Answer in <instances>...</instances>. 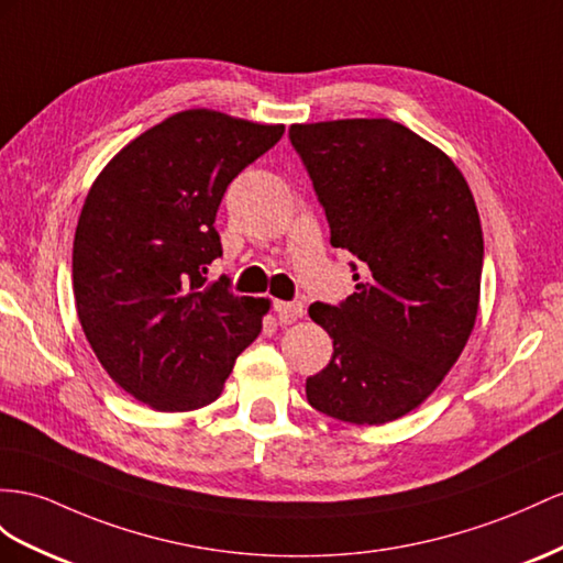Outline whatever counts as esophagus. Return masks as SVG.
<instances>
[{
    "label": "esophagus",
    "mask_w": 563,
    "mask_h": 563,
    "mask_svg": "<svg viewBox=\"0 0 563 563\" xmlns=\"http://www.w3.org/2000/svg\"><path fill=\"white\" fill-rule=\"evenodd\" d=\"M273 311H276L280 316L283 323H292L297 321L301 313H305V305H301L299 299L295 301H283V299H276L273 301Z\"/></svg>",
    "instance_id": "obj_1"
}]
</instances>
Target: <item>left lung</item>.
I'll use <instances>...</instances> for the list:
<instances>
[{"label":"left lung","mask_w":563,"mask_h":563,"mask_svg":"<svg viewBox=\"0 0 563 563\" xmlns=\"http://www.w3.org/2000/svg\"><path fill=\"white\" fill-rule=\"evenodd\" d=\"M290 142L330 244L356 258V292L309 307L333 358L307 378V399L347 423L395 421L466 347L483 273L478 209L452 158L390 119L290 125Z\"/></svg>","instance_id":"obj_1"}]
</instances>
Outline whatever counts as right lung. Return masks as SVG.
<instances>
[{
	"label": "right lung",
	"instance_id": "add662e5",
	"mask_svg": "<svg viewBox=\"0 0 563 563\" xmlns=\"http://www.w3.org/2000/svg\"><path fill=\"white\" fill-rule=\"evenodd\" d=\"M285 125L209 109L176 113L111 158L85 199L74 242L78 319L99 364L156 411L221 395L262 333L268 299L238 297L207 268L223 254L216 213L240 173Z\"/></svg>",
	"mask_w": 563,
	"mask_h": 563
}]
</instances>
